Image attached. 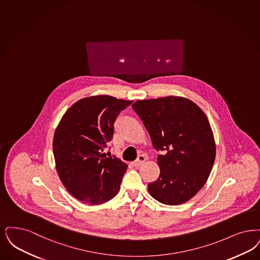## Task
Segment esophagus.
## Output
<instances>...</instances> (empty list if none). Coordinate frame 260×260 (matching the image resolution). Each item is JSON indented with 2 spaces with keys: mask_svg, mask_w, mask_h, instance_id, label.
<instances>
[{
  "mask_svg": "<svg viewBox=\"0 0 260 260\" xmlns=\"http://www.w3.org/2000/svg\"><path fill=\"white\" fill-rule=\"evenodd\" d=\"M146 156L144 155H140L137 157V159L133 162V166L135 167H140L143 162H145Z\"/></svg>",
  "mask_w": 260,
  "mask_h": 260,
  "instance_id": "obj_1",
  "label": "esophagus"
}]
</instances>
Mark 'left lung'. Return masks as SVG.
I'll use <instances>...</instances> for the list:
<instances>
[{
	"label": "left lung",
	"instance_id": "left-lung-1",
	"mask_svg": "<svg viewBox=\"0 0 260 260\" xmlns=\"http://www.w3.org/2000/svg\"><path fill=\"white\" fill-rule=\"evenodd\" d=\"M133 109L145 125L160 169L148 184L160 203L179 205L194 197L207 182L216 157L214 135L205 113L193 102L169 95L137 101Z\"/></svg>",
	"mask_w": 260,
	"mask_h": 260
}]
</instances>
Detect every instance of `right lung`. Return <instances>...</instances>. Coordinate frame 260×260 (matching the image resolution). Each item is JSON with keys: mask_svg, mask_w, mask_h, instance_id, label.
I'll return each mask as SVG.
<instances>
[{"mask_svg": "<svg viewBox=\"0 0 260 260\" xmlns=\"http://www.w3.org/2000/svg\"><path fill=\"white\" fill-rule=\"evenodd\" d=\"M133 101L94 95L68 109L53 138L56 169L63 186L80 201L99 205L119 192L127 166L104 153L114 134V123Z\"/></svg>", "mask_w": 260, "mask_h": 260, "instance_id": "right-lung-1", "label": "right lung"}]
</instances>
